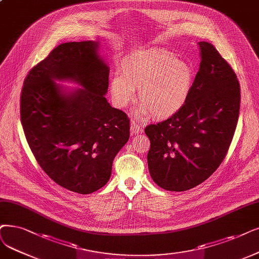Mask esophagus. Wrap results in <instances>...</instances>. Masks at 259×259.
<instances>
[{"label": "esophagus", "instance_id": "34e87169", "mask_svg": "<svg viewBox=\"0 0 259 259\" xmlns=\"http://www.w3.org/2000/svg\"><path fill=\"white\" fill-rule=\"evenodd\" d=\"M141 132H142V127L139 126L137 123L133 121L132 124H131V134H132V135H136V134H139Z\"/></svg>", "mask_w": 259, "mask_h": 259}]
</instances>
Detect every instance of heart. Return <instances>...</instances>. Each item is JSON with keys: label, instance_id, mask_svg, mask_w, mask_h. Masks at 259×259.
<instances>
[{"label": "heart", "instance_id": "heart-1", "mask_svg": "<svg viewBox=\"0 0 259 259\" xmlns=\"http://www.w3.org/2000/svg\"><path fill=\"white\" fill-rule=\"evenodd\" d=\"M119 72L109 84L115 106L126 107L134 100V90H138L139 112L156 120L177 115L187 102L193 82L191 66L161 49L132 52L120 61Z\"/></svg>", "mask_w": 259, "mask_h": 259}]
</instances>
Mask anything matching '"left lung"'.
Wrapping results in <instances>:
<instances>
[{
	"label": "left lung",
	"mask_w": 259,
	"mask_h": 259,
	"mask_svg": "<svg viewBox=\"0 0 259 259\" xmlns=\"http://www.w3.org/2000/svg\"><path fill=\"white\" fill-rule=\"evenodd\" d=\"M198 45L202 59L186 104L144 130L151 178L169 191L189 190L218 169L239 117L240 85L233 68L212 45Z\"/></svg>",
	"instance_id": "obj_1"
}]
</instances>
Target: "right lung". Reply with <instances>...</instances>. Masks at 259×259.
<instances>
[{
  "mask_svg": "<svg viewBox=\"0 0 259 259\" xmlns=\"http://www.w3.org/2000/svg\"><path fill=\"white\" fill-rule=\"evenodd\" d=\"M97 41L56 47L28 72L20 100L21 123L36 160L56 184L89 194L108 182L113 158L130 138L126 113L109 105V68ZM82 89L66 93L56 80Z\"/></svg>",
  "mask_w": 259,
  "mask_h": 259,
  "instance_id": "add662e5",
  "label": "right lung"
}]
</instances>
